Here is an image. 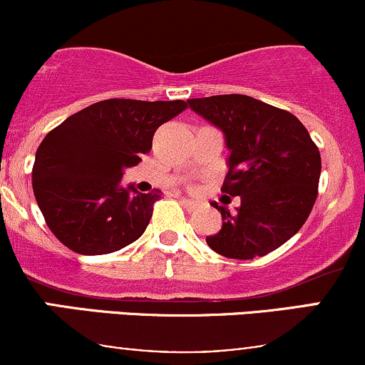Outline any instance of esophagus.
<instances>
[{"instance_id": "esophagus-1", "label": "esophagus", "mask_w": 365, "mask_h": 365, "mask_svg": "<svg viewBox=\"0 0 365 365\" xmlns=\"http://www.w3.org/2000/svg\"><path fill=\"white\" fill-rule=\"evenodd\" d=\"M180 202H182V206L185 207L187 211H194V209H197V206H199L195 200H190V199H180Z\"/></svg>"}]
</instances>
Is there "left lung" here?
Returning a JSON list of instances; mask_svg holds the SVG:
<instances>
[{
	"mask_svg": "<svg viewBox=\"0 0 365 365\" xmlns=\"http://www.w3.org/2000/svg\"><path fill=\"white\" fill-rule=\"evenodd\" d=\"M188 106L220 128L230 150L225 194L240 197L230 212L212 202L223 226L206 242L230 259L273 252L302 228L317 197L321 154L292 113L244 94L188 99Z\"/></svg>",
	"mask_w": 365,
	"mask_h": 365,
	"instance_id": "8db88e82",
	"label": "left lung"
}]
</instances>
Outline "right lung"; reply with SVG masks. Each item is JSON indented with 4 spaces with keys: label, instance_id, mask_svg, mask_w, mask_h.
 Wrapping results in <instances>:
<instances>
[{
    "label": "right lung",
    "instance_id": "1",
    "mask_svg": "<svg viewBox=\"0 0 365 365\" xmlns=\"http://www.w3.org/2000/svg\"><path fill=\"white\" fill-rule=\"evenodd\" d=\"M185 101L108 99L68 116L41 142L32 188L54 237L73 252L101 255L135 242L161 190L121 185L127 168L153 149L154 132Z\"/></svg>",
    "mask_w": 365,
    "mask_h": 365
}]
</instances>
